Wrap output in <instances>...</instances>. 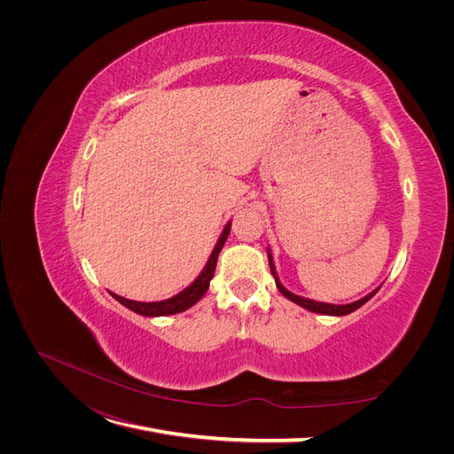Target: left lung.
<instances>
[{"mask_svg": "<svg viewBox=\"0 0 454 454\" xmlns=\"http://www.w3.org/2000/svg\"><path fill=\"white\" fill-rule=\"evenodd\" d=\"M267 255H269V265H270V272H272V276H274V279H276V287H278V291L287 298V300H291V301H294L296 305H300V307H303V309H307V311H311V313H318V315H329V317H344V315H349V313H353V311H356V309L359 307H363L377 291H379V287L375 289V291H372L370 294H366L364 298H361V300H356V301H351V303H346V305H335V303H324V301H315V300H309V298H303V296H298V294H294V293H291L289 289H285L283 285H281V281H279V278H278V272H276V267H274V257H272V254H270V248H267Z\"/></svg>", "mask_w": 454, "mask_h": 454, "instance_id": "obj_1", "label": "left lung"}]
</instances>
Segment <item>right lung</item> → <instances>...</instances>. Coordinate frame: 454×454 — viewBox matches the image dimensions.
<instances>
[{"mask_svg": "<svg viewBox=\"0 0 454 454\" xmlns=\"http://www.w3.org/2000/svg\"><path fill=\"white\" fill-rule=\"evenodd\" d=\"M231 230V221L226 223L217 245H215L211 255L207 257V263L204 265L202 272L197 276V279L189 285V287H185L182 293L167 298V300H161V301H134V300H127L123 296H117L114 293H110L119 303L125 305L127 309H130V311L141 315V317H167V315H176V313H182V311H187L189 307H193L204 294L206 291L209 289V281L215 274V267H217V259H219V254L228 239V233Z\"/></svg>", "mask_w": 454, "mask_h": 454, "instance_id": "1", "label": "right lung"}]
</instances>
